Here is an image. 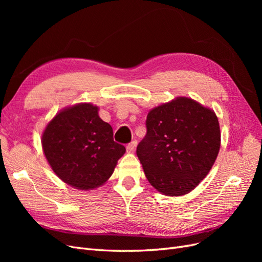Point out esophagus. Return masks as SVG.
I'll use <instances>...</instances> for the list:
<instances>
[{
    "instance_id": "34e87169",
    "label": "esophagus",
    "mask_w": 262,
    "mask_h": 262,
    "mask_svg": "<svg viewBox=\"0 0 262 262\" xmlns=\"http://www.w3.org/2000/svg\"><path fill=\"white\" fill-rule=\"evenodd\" d=\"M137 144H138V142H137V141H132L131 143H129L128 145H126V152H129V153L133 152L134 148L137 147Z\"/></svg>"
}]
</instances>
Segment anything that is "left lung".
Returning a JSON list of instances; mask_svg holds the SVG:
<instances>
[{
    "mask_svg": "<svg viewBox=\"0 0 262 262\" xmlns=\"http://www.w3.org/2000/svg\"><path fill=\"white\" fill-rule=\"evenodd\" d=\"M220 145L213 110L178 97L148 113L137 155L149 184L165 195L177 196L191 191L208 175Z\"/></svg>",
    "mask_w": 262,
    "mask_h": 262,
    "instance_id": "1",
    "label": "left lung"
}]
</instances>
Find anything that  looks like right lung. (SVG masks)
<instances>
[{"mask_svg":"<svg viewBox=\"0 0 262 262\" xmlns=\"http://www.w3.org/2000/svg\"><path fill=\"white\" fill-rule=\"evenodd\" d=\"M41 144L55 175L80 190L105 184L125 152L114 141L112 125L99 118L98 107L86 102L55 115L46 126Z\"/></svg>","mask_w":262,"mask_h":262,"instance_id":"add662e5","label":"right lung"}]
</instances>
